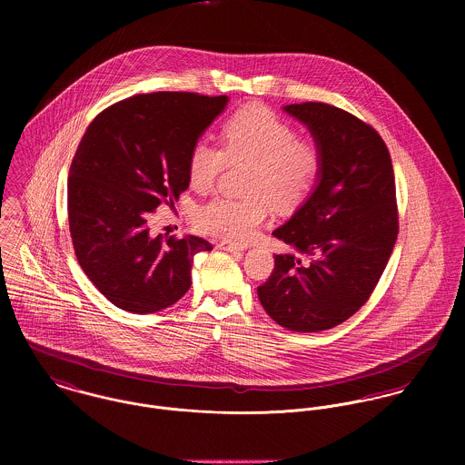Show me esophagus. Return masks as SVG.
<instances>
[{"label": "esophagus", "instance_id": "34e87169", "mask_svg": "<svg viewBox=\"0 0 465 465\" xmlns=\"http://www.w3.org/2000/svg\"><path fill=\"white\" fill-rule=\"evenodd\" d=\"M218 249L227 251V252H243V251H245V247L236 245V243H231V242H220V243H218Z\"/></svg>", "mask_w": 465, "mask_h": 465}]
</instances>
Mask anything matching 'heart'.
<instances>
[{"label":"heart","instance_id":"heart-1","mask_svg":"<svg viewBox=\"0 0 465 465\" xmlns=\"http://www.w3.org/2000/svg\"><path fill=\"white\" fill-rule=\"evenodd\" d=\"M222 146L207 139L192 144L186 173L195 192H209L227 163L251 161L245 173V197L216 195L197 211L205 232L247 242L263 223L270 200L290 209L310 195L321 170L322 148L315 137H301L292 124L263 105H245L225 118Z\"/></svg>","mask_w":465,"mask_h":465}]
</instances>
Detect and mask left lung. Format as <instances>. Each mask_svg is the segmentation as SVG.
<instances>
[{"mask_svg":"<svg viewBox=\"0 0 465 465\" xmlns=\"http://www.w3.org/2000/svg\"><path fill=\"white\" fill-rule=\"evenodd\" d=\"M322 148L319 184L272 234L286 249L258 297L290 331L331 330L374 292L398 240L396 179L374 127L322 102L286 105Z\"/></svg>","mask_w":465,"mask_h":465,"instance_id":"left-lung-1","label":"left lung"}]
</instances>
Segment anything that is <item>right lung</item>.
Listing matches in <instances>:
<instances>
[{
    "mask_svg": "<svg viewBox=\"0 0 465 465\" xmlns=\"http://www.w3.org/2000/svg\"><path fill=\"white\" fill-rule=\"evenodd\" d=\"M227 96L159 91L104 109L69 168L67 218L78 265L120 310L144 315L175 304L192 286L197 236L150 234V214L188 190L190 148Z\"/></svg>",
    "mask_w": 465,
    "mask_h": 465,
    "instance_id": "1",
    "label": "right lung"
}]
</instances>
